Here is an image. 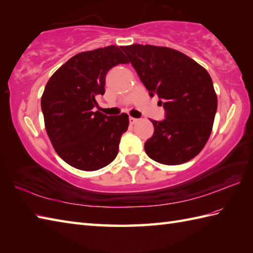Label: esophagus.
I'll use <instances>...</instances> for the list:
<instances>
[{
	"label": "esophagus",
	"mask_w": 253,
	"mask_h": 253,
	"mask_svg": "<svg viewBox=\"0 0 253 253\" xmlns=\"http://www.w3.org/2000/svg\"><path fill=\"white\" fill-rule=\"evenodd\" d=\"M138 121L139 120H137V118H135V117H129V123L131 124V125H135L136 123H138Z\"/></svg>",
	"instance_id": "esophagus-1"
}]
</instances>
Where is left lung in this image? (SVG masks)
I'll use <instances>...</instances> for the list:
<instances>
[{
	"label": "left lung",
	"instance_id": "8db88e82",
	"mask_svg": "<svg viewBox=\"0 0 253 253\" xmlns=\"http://www.w3.org/2000/svg\"><path fill=\"white\" fill-rule=\"evenodd\" d=\"M122 50L149 90L164 102L165 120H151L154 133L144 143L150 159L178 165L201 152L211 135L217 96L207 69L166 46L125 45Z\"/></svg>",
	"mask_w": 253,
	"mask_h": 253
}]
</instances>
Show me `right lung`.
<instances>
[{
	"mask_svg": "<svg viewBox=\"0 0 253 253\" xmlns=\"http://www.w3.org/2000/svg\"><path fill=\"white\" fill-rule=\"evenodd\" d=\"M127 63L121 47H100L69 58L47 82L41 96L45 130L55 152L73 168L96 170L116 158L128 115L106 116L93 107L95 96L105 92L107 72Z\"/></svg>",
	"mask_w": 253,
	"mask_h": 253,
	"instance_id": "add662e5",
	"label": "right lung"
}]
</instances>
